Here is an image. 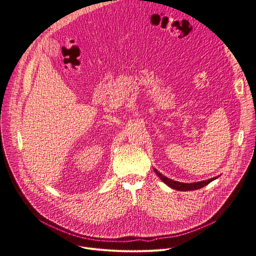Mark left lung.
I'll return each mask as SVG.
<instances>
[{"label": "left lung", "instance_id": "left-lung-1", "mask_svg": "<svg viewBox=\"0 0 256 256\" xmlns=\"http://www.w3.org/2000/svg\"><path fill=\"white\" fill-rule=\"evenodd\" d=\"M155 172L156 174L162 180V181L166 184L168 186H170V188L172 189H176V190H180V191H190V190H196V189H200L208 184L211 183L212 181H214V180H216L218 176L216 178H208V180H206V181H202V182H195V183H181V182H178V181H174V180H170L168 178H166L165 176H163L162 174H160L157 170H155Z\"/></svg>", "mask_w": 256, "mask_h": 256}]
</instances>
